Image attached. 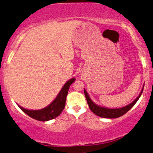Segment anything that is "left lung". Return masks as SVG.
Masks as SVG:
<instances>
[{"mask_svg":"<svg viewBox=\"0 0 153 153\" xmlns=\"http://www.w3.org/2000/svg\"><path fill=\"white\" fill-rule=\"evenodd\" d=\"M143 88H144V87H143ZM143 89H142L140 94H139V96H138L132 102V103H130V105L125 106V107H121V108H117V109H109V108H106V107H100V106L96 105V104L92 102V100H91L90 97H89V94H88L87 91L85 90V89H84V95H85L86 97V99H87L88 105H89V109H91V112L94 113L96 115L101 117L113 119V118H117V117H120L123 116V114H125V113L128 112V111L130 110V109L132 108L134 105H135V103L137 102V100H139V98L140 97L142 93H143Z\"/></svg>","mask_w":153,"mask_h":153,"instance_id":"left-lung-1","label":"left lung"}]
</instances>
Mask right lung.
<instances>
[{
    "label": "right lung",
    "instance_id": "add662e5",
    "mask_svg": "<svg viewBox=\"0 0 153 153\" xmlns=\"http://www.w3.org/2000/svg\"><path fill=\"white\" fill-rule=\"evenodd\" d=\"M74 81V77L68 81L64 84L61 91H59V94L57 95L55 100L49 105H48L44 109H39V110H28V109L23 108L19 105V107L23 112L26 113L27 115L33 118V119L39 120V121L45 122L54 119L64 110L69 87Z\"/></svg>",
    "mask_w": 153,
    "mask_h": 153
}]
</instances>
